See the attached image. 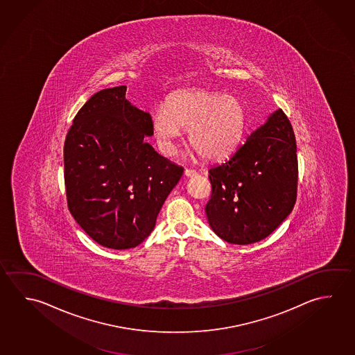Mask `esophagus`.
I'll use <instances>...</instances> for the list:
<instances>
[{
  "instance_id": "1",
  "label": "esophagus",
  "mask_w": 355,
  "mask_h": 355,
  "mask_svg": "<svg viewBox=\"0 0 355 355\" xmlns=\"http://www.w3.org/2000/svg\"><path fill=\"white\" fill-rule=\"evenodd\" d=\"M184 175L186 177H196L197 172L194 169H184Z\"/></svg>"
}]
</instances>
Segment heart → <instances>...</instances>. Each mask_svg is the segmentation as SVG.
Returning a JSON list of instances; mask_svg holds the SVG:
<instances>
[{
	"instance_id": "heart-1",
	"label": "heart",
	"mask_w": 355,
	"mask_h": 355,
	"mask_svg": "<svg viewBox=\"0 0 355 355\" xmlns=\"http://www.w3.org/2000/svg\"><path fill=\"white\" fill-rule=\"evenodd\" d=\"M247 112L234 96L193 89L180 91L167 106L153 114L152 128L157 144L166 155H173L175 144L189 130L193 150L207 161H218L230 155L242 141Z\"/></svg>"
}]
</instances>
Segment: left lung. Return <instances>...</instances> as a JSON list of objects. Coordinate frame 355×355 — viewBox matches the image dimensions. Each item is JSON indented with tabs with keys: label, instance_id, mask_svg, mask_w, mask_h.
Here are the masks:
<instances>
[{
	"label": "left lung",
	"instance_id": "8db88e82",
	"mask_svg": "<svg viewBox=\"0 0 355 355\" xmlns=\"http://www.w3.org/2000/svg\"><path fill=\"white\" fill-rule=\"evenodd\" d=\"M209 180L205 214L219 238L244 245L273 233L297 199V144L284 112L270 113L228 159L209 169Z\"/></svg>",
	"mask_w": 355,
	"mask_h": 355
}]
</instances>
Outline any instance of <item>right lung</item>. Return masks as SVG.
Here are the masks:
<instances>
[{
	"mask_svg": "<svg viewBox=\"0 0 355 355\" xmlns=\"http://www.w3.org/2000/svg\"><path fill=\"white\" fill-rule=\"evenodd\" d=\"M125 86L94 94L69 128L63 158L69 209L94 242L128 249L144 242L183 168L146 138L152 119L125 98Z\"/></svg>",
	"mask_w": 355,
	"mask_h": 355,
	"instance_id": "add662e5",
	"label": "right lung"
}]
</instances>
